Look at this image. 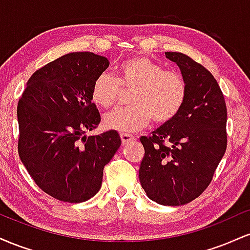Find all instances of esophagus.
Here are the masks:
<instances>
[{"instance_id":"esophagus-1","label":"esophagus","mask_w":250,"mask_h":250,"mask_svg":"<svg viewBox=\"0 0 250 250\" xmlns=\"http://www.w3.org/2000/svg\"><path fill=\"white\" fill-rule=\"evenodd\" d=\"M121 140H122L123 145H125V143L134 141L135 136H134V135H130V134H127V133H121Z\"/></svg>"}]
</instances>
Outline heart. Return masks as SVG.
Instances as JSON below:
<instances>
[{
  "instance_id": "b5f03b06",
  "label": "heart",
  "mask_w": 250,
  "mask_h": 250,
  "mask_svg": "<svg viewBox=\"0 0 250 250\" xmlns=\"http://www.w3.org/2000/svg\"><path fill=\"white\" fill-rule=\"evenodd\" d=\"M125 91H133L128 108L110 111L103 119L107 129L136 131L150 123L165 125L176 117L187 101L188 83L176 70H166L145 56L125 60L116 68V77L102 73L91 85L90 96L97 107L109 109Z\"/></svg>"
}]
</instances>
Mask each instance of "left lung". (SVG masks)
I'll return each mask as SVG.
<instances>
[{
  "label": "left lung",
  "instance_id": "obj_1",
  "mask_svg": "<svg viewBox=\"0 0 250 250\" xmlns=\"http://www.w3.org/2000/svg\"><path fill=\"white\" fill-rule=\"evenodd\" d=\"M188 83L187 101L173 121L140 141L145 148L139 177L149 199L182 206L213 180L227 149V105L219 83L190 56L167 51Z\"/></svg>",
  "mask_w": 250,
  "mask_h": 250
}]
</instances>
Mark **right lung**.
Segmentation results:
<instances>
[{
    "label": "right lung",
    "mask_w": 250,
    "mask_h": 250,
    "mask_svg": "<svg viewBox=\"0 0 250 250\" xmlns=\"http://www.w3.org/2000/svg\"><path fill=\"white\" fill-rule=\"evenodd\" d=\"M108 67L94 53L67 54L36 70L17 103L20 159L36 185L59 201L93 197L121 146L115 130L85 136L101 122L90 91Z\"/></svg>",
    "instance_id": "add662e5"
}]
</instances>
